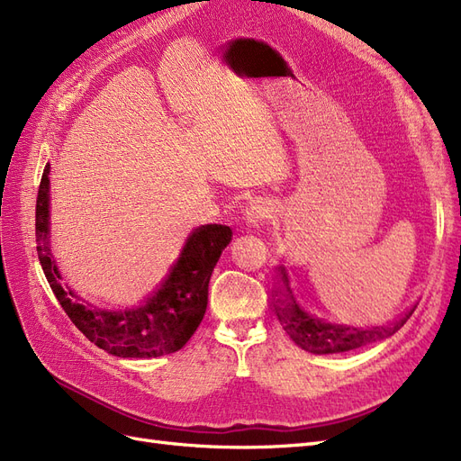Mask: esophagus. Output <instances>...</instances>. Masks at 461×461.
Segmentation results:
<instances>
[{"label":"esophagus","instance_id":"obj_1","mask_svg":"<svg viewBox=\"0 0 461 461\" xmlns=\"http://www.w3.org/2000/svg\"><path fill=\"white\" fill-rule=\"evenodd\" d=\"M271 207L265 203V202H252L248 205V212H246V217H248V222L249 225H261V222H265L267 219H271Z\"/></svg>","mask_w":461,"mask_h":461}]
</instances>
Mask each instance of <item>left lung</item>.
Segmentation results:
<instances>
[{"mask_svg": "<svg viewBox=\"0 0 461 461\" xmlns=\"http://www.w3.org/2000/svg\"><path fill=\"white\" fill-rule=\"evenodd\" d=\"M278 276H281V286H278V298L275 303V313L281 321L283 329L286 330L288 337L294 340L302 350L312 354H340L350 352L356 348H361L366 344H373L393 337L396 330L403 327V323L411 317L413 310H408L394 323L386 327H375V329H354L346 325H332L325 323L310 313H305L294 294L290 290L288 273L285 267H278Z\"/></svg>", "mask_w": 461, "mask_h": 461, "instance_id": "obj_1", "label": "left lung"}]
</instances>
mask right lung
<instances>
[{
	"label": "right lung",
	"instance_id": "add662e5",
	"mask_svg": "<svg viewBox=\"0 0 461 461\" xmlns=\"http://www.w3.org/2000/svg\"><path fill=\"white\" fill-rule=\"evenodd\" d=\"M50 165L40 180L36 198V249L55 298L75 327L102 350L119 357H159L183 348L200 327L207 308V286L222 249L232 239L227 225H202L188 236L186 246L158 292L134 310L104 312L78 303L61 286L50 249Z\"/></svg>",
	"mask_w": 461,
	"mask_h": 461
}]
</instances>
